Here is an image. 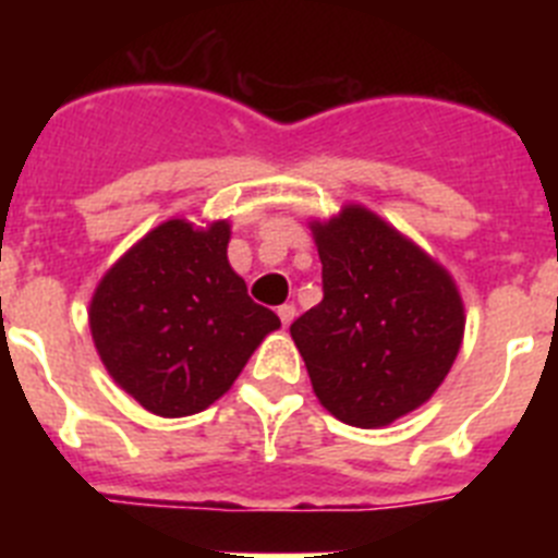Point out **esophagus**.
<instances>
[{
	"label": "esophagus",
	"mask_w": 558,
	"mask_h": 558,
	"mask_svg": "<svg viewBox=\"0 0 558 558\" xmlns=\"http://www.w3.org/2000/svg\"><path fill=\"white\" fill-rule=\"evenodd\" d=\"M276 315H279V322H282V327H290L295 318V307L293 304H282V307L276 310Z\"/></svg>",
	"instance_id": "1"
}]
</instances>
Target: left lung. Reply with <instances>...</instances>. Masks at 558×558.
<instances>
[{
    "label": "left lung",
    "mask_w": 558,
    "mask_h": 558,
    "mask_svg": "<svg viewBox=\"0 0 558 558\" xmlns=\"http://www.w3.org/2000/svg\"><path fill=\"white\" fill-rule=\"evenodd\" d=\"M324 299L290 324L324 408L352 427H386L445 383L463 340L456 279L360 204L310 220Z\"/></svg>",
    "instance_id": "1"
}]
</instances>
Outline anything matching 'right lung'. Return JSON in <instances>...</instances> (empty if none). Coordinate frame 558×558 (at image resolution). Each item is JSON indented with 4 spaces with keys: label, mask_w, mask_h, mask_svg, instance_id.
Listing matches in <instances>:
<instances>
[{
    "label": "right lung",
    "mask_w": 558,
    "mask_h": 558,
    "mask_svg": "<svg viewBox=\"0 0 558 558\" xmlns=\"http://www.w3.org/2000/svg\"><path fill=\"white\" fill-rule=\"evenodd\" d=\"M229 220L170 218L102 274L88 329L102 366L145 411L201 413L223 397L279 315L229 265Z\"/></svg>",
    "instance_id": "1"
}]
</instances>
